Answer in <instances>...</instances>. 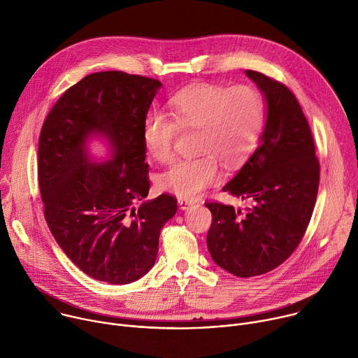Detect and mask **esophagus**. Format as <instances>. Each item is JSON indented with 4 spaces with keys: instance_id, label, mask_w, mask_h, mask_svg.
Masks as SVG:
<instances>
[{
    "instance_id": "34e87169",
    "label": "esophagus",
    "mask_w": 358,
    "mask_h": 358,
    "mask_svg": "<svg viewBox=\"0 0 358 358\" xmlns=\"http://www.w3.org/2000/svg\"><path fill=\"white\" fill-rule=\"evenodd\" d=\"M192 206H194V202H191V201H188V199H182V198L178 199V207H180V210H182V211L188 210V208L192 207Z\"/></svg>"
}]
</instances>
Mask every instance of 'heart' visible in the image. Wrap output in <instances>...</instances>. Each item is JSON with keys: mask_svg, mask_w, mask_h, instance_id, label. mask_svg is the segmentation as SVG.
Returning <instances> with one entry per match:
<instances>
[{"mask_svg": "<svg viewBox=\"0 0 358 358\" xmlns=\"http://www.w3.org/2000/svg\"><path fill=\"white\" fill-rule=\"evenodd\" d=\"M170 116L150 113L143 124V141L152 160L167 163L173 159L178 129L198 131L194 151L201 157L176 162L159 178L163 191L194 199L220 178L217 160L235 169L257 147L264 127V103L249 86L199 85L171 97Z\"/></svg>", "mask_w": 358, "mask_h": 358, "instance_id": "b5f03b06", "label": "heart"}]
</instances>
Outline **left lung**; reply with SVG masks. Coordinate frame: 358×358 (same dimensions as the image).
Listing matches in <instances>:
<instances>
[{
  "instance_id": "obj_1",
  "label": "left lung",
  "mask_w": 358,
  "mask_h": 358,
  "mask_svg": "<svg viewBox=\"0 0 358 358\" xmlns=\"http://www.w3.org/2000/svg\"><path fill=\"white\" fill-rule=\"evenodd\" d=\"M245 75L265 97L266 122L258 148L222 191L252 206L242 213L206 203L213 214L211 258L239 278L264 275L290 257L310 222L320 177L313 136L294 94L264 73Z\"/></svg>"
}]
</instances>
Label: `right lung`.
<instances>
[{"label":"right lung","mask_w":358,"mask_h":358,"mask_svg":"<svg viewBox=\"0 0 358 358\" xmlns=\"http://www.w3.org/2000/svg\"><path fill=\"white\" fill-rule=\"evenodd\" d=\"M162 82L119 71L87 75L69 87L43 122L38 180L46 224L87 276L127 285L156 262L164 224L177 213L169 194L150 189L143 124ZM108 148L93 158L92 139Z\"/></svg>","instance_id":"add662e5"}]
</instances>
